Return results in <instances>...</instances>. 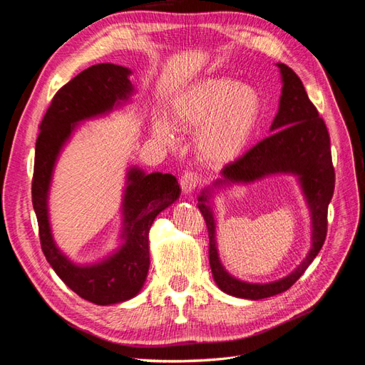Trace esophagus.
Returning <instances> with one entry per match:
<instances>
[{
	"mask_svg": "<svg viewBox=\"0 0 365 365\" xmlns=\"http://www.w3.org/2000/svg\"><path fill=\"white\" fill-rule=\"evenodd\" d=\"M180 184L184 193H192L195 189H197V185L201 184V176L195 172H185L181 176Z\"/></svg>",
	"mask_w": 365,
	"mask_h": 365,
	"instance_id": "esophagus-1",
	"label": "esophagus"
}]
</instances>
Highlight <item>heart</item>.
Instances as JSON below:
<instances>
[{
	"instance_id": "1",
	"label": "heart",
	"mask_w": 365,
	"mask_h": 365,
	"mask_svg": "<svg viewBox=\"0 0 365 365\" xmlns=\"http://www.w3.org/2000/svg\"><path fill=\"white\" fill-rule=\"evenodd\" d=\"M262 113V98L251 85L230 77H207L173 98L170 117L180 129H197L196 149L202 161L225 164L244 150ZM155 135L164 143L175 141L168 120L157 118Z\"/></svg>"
}]
</instances>
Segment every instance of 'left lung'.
Here are the masks:
<instances>
[{"label":"left lung","mask_w":365,"mask_h":365,"mask_svg":"<svg viewBox=\"0 0 365 365\" xmlns=\"http://www.w3.org/2000/svg\"><path fill=\"white\" fill-rule=\"evenodd\" d=\"M282 79L280 108L275 115L272 134L259 141L236 161L227 164L224 181H254L264 175L292 172L300 176L303 190L312 210L314 245L303 263L288 277L267 284L240 282L222 268L215 242V220L210 207L204 204L207 196L200 197V210L208 231V259L216 284L224 292L260 300L288 291L302 277L309 264L322 250L327 235V207L334 196L335 169L330 152V138L324 120L309 101L304 86L288 65L277 63Z\"/></svg>","instance_id":"left-lung-1"}]
</instances>
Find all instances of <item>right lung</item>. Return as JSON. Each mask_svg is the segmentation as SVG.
<instances>
[{
    "instance_id": "1",
    "label": "right lung",
    "mask_w": 365,
    "mask_h": 365,
    "mask_svg": "<svg viewBox=\"0 0 365 365\" xmlns=\"http://www.w3.org/2000/svg\"><path fill=\"white\" fill-rule=\"evenodd\" d=\"M130 70L115 63H98L83 70L54 94L39 125L31 180L43 256L61 280L77 295L96 304H114L137 295L149 271V230L153 219L176 201L180 184L172 175L132 169L125 193L126 244L114 256L94 267H76L54 245L47 215V192L58 153L83 118L109 111L132 93Z\"/></svg>"
}]
</instances>
